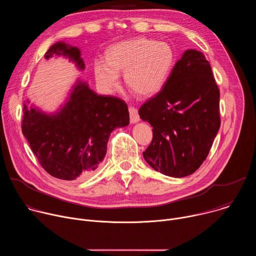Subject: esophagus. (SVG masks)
I'll return each instance as SVG.
<instances>
[{"instance_id": "obj_1", "label": "esophagus", "mask_w": 256, "mask_h": 256, "mask_svg": "<svg viewBox=\"0 0 256 256\" xmlns=\"http://www.w3.org/2000/svg\"><path fill=\"white\" fill-rule=\"evenodd\" d=\"M128 112H130V122L132 124H136L140 120V116L138 114L136 108H134V106H130L128 107Z\"/></svg>"}]
</instances>
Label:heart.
<instances>
[{
  "instance_id": "1",
  "label": "heart",
  "mask_w": 256,
  "mask_h": 256,
  "mask_svg": "<svg viewBox=\"0 0 256 256\" xmlns=\"http://www.w3.org/2000/svg\"><path fill=\"white\" fill-rule=\"evenodd\" d=\"M176 54L167 42L136 38L112 44L107 50L106 60H97L94 74L98 85L107 93L120 85V72H124L126 84L136 93L151 97L167 83Z\"/></svg>"
}]
</instances>
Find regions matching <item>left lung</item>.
Returning <instances> with one entry per match:
<instances>
[{
	"mask_svg": "<svg viewBox=\"0 0 256 256\" xmlns=\"http://www.w3.org/2000/svg\"><path fill=\"white\" fill-rule=\"evenodd\" d=\"M220 91L202 52L188 50L175 64L163 89L138 109L153 126L142 156L153 169L184 177L206 160L220 128Z\"/></svg>",
	"mask_w": 256,
	"mask_h": 256,
	"instance_id": "8db88e82",
	"label": "left lung"
}]
</instances>
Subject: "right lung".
Returning <instances> with one entry per match:
<instances>
[{"label": "right lung", "mask_w": 256, "mask_h": 256, "mask_svg": "<svg viewBox=\"0 0 256 256\" xmlns=\"http://www.w3.org/2000/svg\"><path fill=\"white\" fill-rule=\"evenodd\" d=\"M62 56L85 68L81 52L64 42L52 46L46 60ZM130 124L126 103L112 96H102L77 80L64 105L46 114L29 100L23 104L22 132L42 168L62 180L84 179L103 161L109 136Z\"/></svg>", "instance_id": "1"}]
</instances>
